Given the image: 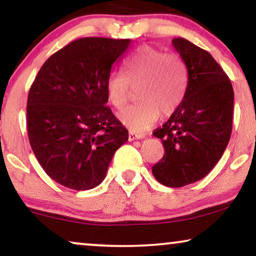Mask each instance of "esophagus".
<instances>
[{
  "label": "esophagus",
  "mask_w": 256,
  "mask_h": 256,
  "mask_svg": "<svg viewBox=\"0 0 256 256\" xmlns=\"http://www.w3.org/2000/svg\"><path fill=\"white\" fill-rule=\"evenodd\" d=\"M142 138H145V134H144V133H136V132H133V131H130V133H128V140H136V139H142Z\"/></svg>",
  "instance_id": "34e87169"
}]
</instances>
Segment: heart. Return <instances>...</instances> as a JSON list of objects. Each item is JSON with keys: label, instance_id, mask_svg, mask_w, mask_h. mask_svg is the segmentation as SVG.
Listing matches in <instances>:
<instances>
[{"label": "heart", "instance_id": "obj_1", "mask_svg": "<svg viewBox=\"0 0 256 256\" xmlns=\"http://www.w3.org/2000/svg\"><path fill=\"white\" fill-rule=\"evenodd\" d=\"M188 84V67L181 56L145 45L126 60L125 74L114 72L109 75L106 89L109 102L122 110L132 87H138L139 100L122 111L120 118L131 131L142 132L156 123L160 111L170 114L181 106Z\"/></svg>", "mask_w": 256, "mask_h": 256}]
</instances>
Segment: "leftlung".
<instances>
[{
    "instance_id": "left-lung-1",
    "label": "left lung",
    "mask_w": 256,
    "mask_h": 256,
    "mask_svg": "<svg viewBox=\"0 0 256 256\" xmlns=\"http://www.w3.org/2000/svg\"><path fill=\"white\" fill-rule=\"evenodd\" d=\"M172 45L188 67L186 98L153 136L162 140L164 158L152 167L158 181L180 188L206 176L222 156L232 133V84L212 56L184 38Z\"/></svg>"
}]
</instances>
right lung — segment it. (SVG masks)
Returning a JSON list of instances; mask_svg holds the SVG:
<instances>
[{
	"instance_id": "right-lung-1",
	"label": "right lung",
	"mask_w": 256,
	"mask_h": 256,
	"mask_svg": "<svg viewBox=\"0 0 256 256\" xmlns=\"http://www.w3.org/2000/svg\"><path fill=\"white\" fill-rule=\"evenodd\" d=\"M130 39L80 38L51 56L28 96V142L59 184L92 189L106 178L128 132L106 106V80Z\"/></svg>"
}]
</instances>
